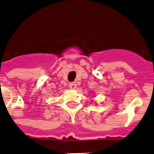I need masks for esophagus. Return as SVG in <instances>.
Here are the masks:
<instances>
[{
	"label": "esophagus",
	"mask_w": 154,
	"mask_h": 154,
	"mask_svg": "<svg viewBox=\"0 0 154 154\" xmlns=\"http://www.w3.org/2000/svg\"><path fill=\"white\" fill-rule=\"evenodd\" d=\"M69 87H70V89H76V87H77V84H76V83L72 82L69 84Z\"/></svg>",
	"instance_id": "obj_1"
}]
</instances>
